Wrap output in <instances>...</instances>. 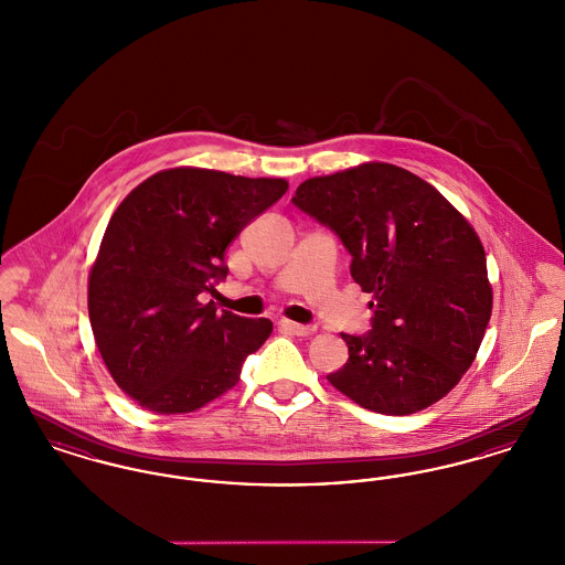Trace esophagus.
Returning <instances> with one entry per match:
<instances>
[{"label": "esophagus", "mask_w": 565, "mask_h": 565, "mask_svg": "<svg viewBox=\"0 0 565 565\" xmlns=\"http://www.w3.org/2000/svg\"><path fill=\"white\" fill-rule=\"evenodd\" d=\"M279 326H281L284 330L292 332V334H296V337H309V334H313V332H316V328H313V326H305V323L290 322V320H281Z\"/></svg>", "instance_id": "esophagus-1"}]
</instances>
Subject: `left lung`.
Wrapping results in <instances>:
<instances>
[{
    "instance_id": "8db88e82",
    "label": "left lung",
    "mask_w": 565,
    "mask_h": 565,
    "mask_svg": "<svg viewBox=\"0 0 565 565\" xmlns=\"http://www.w3.org/2000/svg\"><path fill=\"white\" fill-rule=\"evenodd\" d=\"M292 203L341 239L353 281L373 295V330L341 332L350 360L328 381L383 415L447 396L477 358L493 302L483 243L468 220L390 162L311 178Z\"/></svg>"
}]
</instances>
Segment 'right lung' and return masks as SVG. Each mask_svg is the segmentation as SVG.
<instances>
[{
	"label": "right lung",
	"mask_w": 565,
	"mask_h": 565,
	"mask_svg": "<svg viewBox=\"0 0 565 565\" xmlns=\"http://www.w3.org/2000/svg\"><path fill=\"white\" fill-rule=\"evenodd\" d=\"M288 190L281 178L178 167L127 194L88 275V318L109 375L135 403L173 415L212 403L269 339L267 318L215 313L203 295L224 252Z\"/></svg>",
	"instance_id": "add662e5"
}]
</instances>
